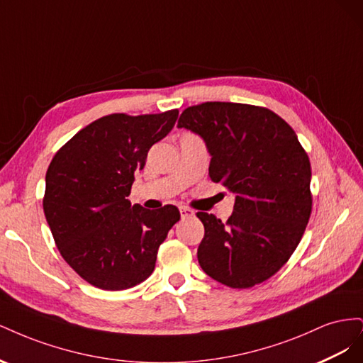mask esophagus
<instances>
[{
	"instance_id": "esophagus-1",
	"label": "esophagus",
	"mask_w": 363,
	"mask_h": 363,
	"mask_svg": "<svg viewBox=\"0 0 363 363\" xmlns=\"http://www.w3.org/2000/svg\"><path fill=\"white\" fill-rule=\"evenodd\" d=\"M180 215L182 218H189V216H194V211L189 207H180Z\"/></svg>"
}]
</instances>
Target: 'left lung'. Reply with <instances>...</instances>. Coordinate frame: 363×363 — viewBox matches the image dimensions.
Returning <instances> with one entry per match:
<instances>
[{"instance_id": "obj_1", "label": "left lung", "mask_w": 363, "mask_h": 363, "mask_svg": "<svg viewBox=\"0 0 363 363\" xmlns=\"http://www.w3.org/2000/svg\"><path fill=\"white\" fill-rule=\"evenodd\" d=\"M177 127L204 139L212 182L236 194L227 223L196 213L200 267L235 289L268 280L300 244L312 212L311 162L295 131L269 108L221 101L184 108Z\"/></svg>"}]
</instances>
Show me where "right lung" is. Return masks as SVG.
<instances>
[{"label": "right lung", "instance_id": "add662e5", "mask_svg": "<svg viewBox=\"0 0 363 363\" xmlns=\"http://www.w3.org/2000/svg\"><path fill=\"white\" fill-rule=\"evenodd\" d=\"M179 111L112 113L74 135L52 157L43 212L62 257L79 276L106 291L147 280L157 250L180 219L167 204L148 211L127 200L150 148L167 136Z\"/></svg>", "mask_w": 363, "mask_h": 363}]
</instances>
